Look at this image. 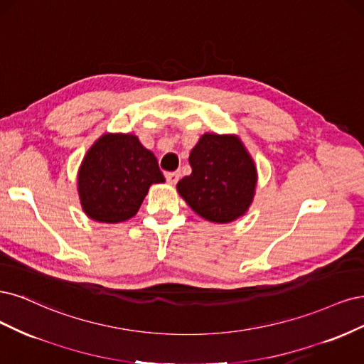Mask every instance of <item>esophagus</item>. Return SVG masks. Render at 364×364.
Listing matches in <instances>:
<instances>
[{"mask_svg":"<svg viewBox=\"0 0 364 364\" xmlns=\"http://www.w3.org/2000/svg\"><path fill=\"white\" fill-rule=\"evenodd\" d=\"M180 180V172H168L166 173V181L169 184H177V181Z\"/></svg>","mask_w":364,"mask_h":364,"instance_id":"1","label":"esophagus"}]
</instances>
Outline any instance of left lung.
<instances>
[{
  "label": "left lung",
  "instance_id": "obj_1",
  "mask_svg": "<svg viewBox=\"0 0 364 364\" xmlns=\"http://www.w3.org/2000/svg\"><path fill=\"white\" fill-rule=\"evenodd\" d=\"M189 163L192 173L178 181L177 191L198 216L228 224L246 215L259 177L239 136L204 133L192 148Z\"/></svg>",
  "mask_w": 364,
  "mask_h": 364
}]
</instances>
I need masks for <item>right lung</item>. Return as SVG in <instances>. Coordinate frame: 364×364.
Listing matches in <instances>:
<instances>
[{
    "instance_id": "1",
    "label": "right lung",
    "mask_w": 364,
    "mask_h": 364,
    "mask_svg": "<svg viewBox=\"0 0 364 364\" xmlns=\"http://www.w3.org/2000/svg\"><path fill=\"white\" fill-rule=\"evenodd\" d=\"M165 183L156 156L136 134L105 133L87 149L77 172L86 216L101 224L133 218L152 184Z\"/></svg>"
}]
</instances>
